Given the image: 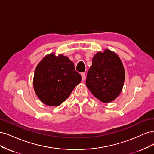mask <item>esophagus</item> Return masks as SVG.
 I'll use <instances>...</instances> for the list:
<instances>
[{"label": "esophagus", "mask_w": 154, "mask_h": 154, "mask_svg": "<svg viewBox=\"0 0 154 154\" xmlns=\"http://www.w3.org/2000/svg\"><path fill=\"white\" fill-rule=\"evenodd\" d=\"M81 76H82V81H84L85 79V72H82V73L81 74Z\"/></svg>", "instance_id": "esophagus-1"}]
</instances>
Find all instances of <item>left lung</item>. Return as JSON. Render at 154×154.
Returning <instances> with one entry per match:
<instances>
[{
    "label": "left lung",
    "mask_w": 154,
    "mask_h": 154,
    "mask_svg": "<svg viewBox=\"0 0 154 154\" xmlns=\"http://www.w3.org/2000/svg\"><path fill=\"white\" fill-rule=\"evenodd\" d=\"M125 69L118 56L109 49L98 52L87 72L86 85L92 94L103 103L114 101L122 91Z\"/></svg>",
    "instance_id": "left-lung-1"
}]
</instances>
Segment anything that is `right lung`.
Listing matches in <instances>:
<instances>
[{
    "instance_id": "add662e5",
    "label": "right lung",
    "mask_w": 154,
    "mask_h": 154,
    "mask_svg": "<svg viewBox=\"0 0 154 154\" xmlns=\"http://www.w3.org/2000/svg\"><path fill=\"white\" fill-rule=\"evenodd\" d=\"M82 77L74 63L63 55L51 53L36 66L33 78L34 89L42 102L58 106L71 94Z\"/></svg>"
}]
</instances>
